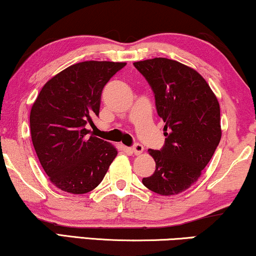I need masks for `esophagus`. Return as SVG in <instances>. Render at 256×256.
<instances>
[{
    "label": "esophagus",
    "mask_w": 256,
    "mask_h": 256,
    "mask_svg": "<svg viewBox=\"0 0 256 256\" xmlns=\"http://www.w3.org/2000/svg\"><path fill=\"white\" fill-rule=\"evenodd\" d=\"M132 150L135 155H140V154H142V152H143V146L140 144V143H136V144L132 146Z\"/></svg>",
    "instance_id": "obj_1"
}]
</instances>
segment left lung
Returning a JSON list of instances; mask_svg holds the SVG:
<instances>
[{
  "mask_svg": "<svg viewBox=\"0 0 256 256\" xmlns=\"http://www.w3.org/2000/svg\"><path fill=\"white\" fill-rule=\"evenodd\" d=\"M134 66L149 82L166 122L163 148L148 150L156 170L142 183L162 196L180 194L198 180L222 138L218 99L206 80L182 62L154 58Z\"/></svg>",
  "mask_w": 256,
  "mask_h": 256,
  "instance_id": "8db88e82",
  "label": "left lung"
}]
</instances>
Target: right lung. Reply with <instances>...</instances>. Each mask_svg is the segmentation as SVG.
Returning <instances> with one entry per match:
<instances>
[{
  "instance_id": "obj_1",
  "label": "right lung",
  "mask_w": 256,
  "mask_h": 256,
  "mask_svg": "<svg viewBox=\"0 0 256 256\" xmlns=\"http://www.w3.org/2000/svg\"><path fill=\"white\" fill-rule=\"evenodd\" d=\"M126 62H82L68 66L43 86L30 112L38 160L51 183L73 194L92 191L118 155L114 146L87 127L99 116L101 93Z\"/></svg>"
}]
</instances>
